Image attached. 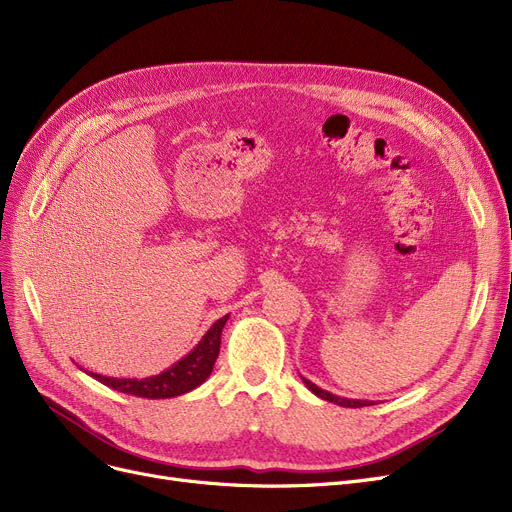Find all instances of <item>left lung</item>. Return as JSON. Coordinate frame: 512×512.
Wrapping results in <instances>:
<instances>
[{"label": "left lung", "instance_id": "8db88e82", "mask_svg": "<svg viewBox=\"0 0 512 512\" xmlns=\"http://www.w3.org/2000/svg\"><path fill=\"white\" fill-rule=\"evenodd\" d=\"M301 380H303V384L315 394V396H319L321 400H328V402H334V405H338V407H346V409H361V407H369V405H373L371 400H359V398H342V396H336V394H332V392H328V390H321L319 386H315L313 382H309L307 378H303L301 375Z\"/></svg>", "mask_w": 512, "mask_h": 512}]
</instances>
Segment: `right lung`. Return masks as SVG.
<instances>
[{
  "label": "right lung",
  "instance_id": "1",
  "mask_svg": "<svg viewBox=\"0 0 512 512\" xmlns=\"http://www.w3.org/2000/svg\"><path fill=\"white\" fill-rule=\"evenodd\" d=\"M230 315L220 317L215 324L205 332V336L195 344L191 353H186L180 361H176L172 367L164 369L157 375H151V378H110V375H101L93 371H85L91 375L93 380L101 382L103 386L132 394V396H141V398H174L180 394L191 392L199 388L213 371L215 359L220 355V342H222V330L226 326ZM83 369V367H80Z\"/></svg>",
  "mask_w": 512,
  "mask_h": 512
}]
</instances>
